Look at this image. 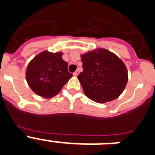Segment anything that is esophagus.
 I'll list each match as a JSON object with an SVG mask.
<instances>
[{
  "mask_svg": "<svg viewBox=\"0 0 155 155\" xmlns=\"http://www.w3.org/2000/svg\"><path fill=\"white\" fill-rule=\"evenodd\" d=\"M78 74H79V71H78V70H77L75 72H74L73 74L74 75V76H78Z\"/></svg>",
  "mask_w": 155,
  "mask_h": 155,
  "instance_id": "esophagus-1",
  "label": "esophagus"
}]
</instances>
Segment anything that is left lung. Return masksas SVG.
<instances>
[{"instance_id": "8db88e82", "label": "left lung", "mask_w": 155, "mask_h": 155, "mask_svg": "<svg viewBox=\"0 0 155 155\" xmlns=\"http://www.w3.org/2000/svg\"><path fill=\"white\" fill-rule=\"evenodd\" d=\"M83 71L78 78L84 94L94 102H110L120 95L127 85L128 74L125 64L104 49L81 56Z\"/></svg>"}]
</instances>
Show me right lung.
I'll list each match as a JSON object with an SVG mask.
<instances>
[{
	"mask_svg": "<svg viewBox=\"0 0 155 155\" xmlns=\"http://www.w3.org/2000/svg\"><path fill=\"white\" fill-rule=\"evenodd\" d=\"M61 56L62 53L44 51L29 63L26 80L35 94L46 98L53 97L73 76L68 71V64Z\"/></svg>",
	"mask_w": 155,
	"mask_h": 155,
	"instance_id": "1",
	"label": "right lung"
}]
</instances>
